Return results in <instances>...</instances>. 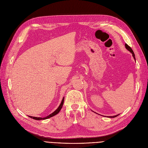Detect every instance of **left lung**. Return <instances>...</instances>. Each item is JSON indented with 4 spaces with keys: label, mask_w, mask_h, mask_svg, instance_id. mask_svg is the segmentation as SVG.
I'll return each instance as SVG.
<instances>
[{
    "label": "left lung",
    "mask_w": 148,
    "mask_h": 148,
    "mask_svg": "<svg viewBox=\"0 0 148 148\" xmlns=\"http://www.w3.org/2000/svg\"><path fill=\"white\" fill-rule=\"evenodd\" d=\"M125 47H126V48L128 50V51H130V52L132 54V56L134 57V59L135 60H136V58H135V54H134V51H133V50L132 49V48L129 46V45H128L127 44H125ZM115 115V116H110V117H110V118H114V117H116L117 116H118V115Z\"/></svg>",
    "instance_id": "1"
}]
</instances>
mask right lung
<instances>
[{"label":"right lung","instance_id":"1","mask_svg":"<svg viewBox=\"0 0 148 148\" xmlns=\"http://www.w3.org/2000/svg\"><path fill=\"white\" fill-rule=\"evenodd\" d=\"M63 101H64V97H63V100H62V102H61V103H60V106H59V108H57V110H56L54 112H53L52 114H51L50 115H49L48 116H47V117H44V118H42V117H32V116H29V117L30 118H31V119H34V120H45V119H49V118H50V117H53V116H54L55 115L57 114H58V113L60 112V110H61L62 108V106H63Z\"/></svg>","mask_w":148,"mask_h":148}]
</instances>
